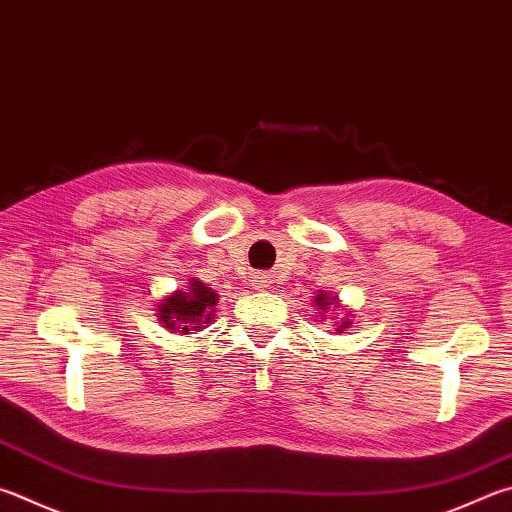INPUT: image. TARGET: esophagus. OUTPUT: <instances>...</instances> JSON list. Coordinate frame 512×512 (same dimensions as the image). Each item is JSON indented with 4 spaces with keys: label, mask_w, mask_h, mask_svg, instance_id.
Masks as SVG:
<instances>
[{
    "label": "esophagus",
    "mask_w": 512,
    "mask_h": 512,
    "mask_svg": "<svg viewBox=\"0 0 512 512\" xmlns=\"http://www.w3.org/2000/svg\"><path fill=\"white\" fill-rule=\"evenodd\" d=\"M266 286H268L266 275H255V277H253V288H257V291H264Z\"/></svg>",
    "instance_id": "esophagus-1"
}]
</instances>
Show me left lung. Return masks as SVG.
<instances>
[{"instance_id": "obj_1", "label": "left lung", "mask_w": 512, "mask_h": 512, "mask_svg": "<svg viewBox=\"0 0 512 512\" xmlns=\"http://www.w3.org/2000/svg\"><path fill=\"white\" fill-rule=\"evenodd\" d=\"M336 304H338V297H331L329 293H318V295H315V306H318L320 313H324V311L329 309V306H336ZM347 327H349V320H342L338 324L336 331H345Z\"/></svg>"}]
</instances>
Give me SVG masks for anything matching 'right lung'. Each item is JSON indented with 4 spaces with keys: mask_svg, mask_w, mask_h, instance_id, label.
I'll return each mask as SVG.
<instances>
[{
    "mask_svg": "<svg viewBox=\"0 0 512 512\" xmlns=\"http://www.w3.org/2000/svg\"><path fill=\"white\" fill-rule=\"evenodd\" d=\"M217 302L219 295L215 288H210L199 280H192L183 291H174L172 295H167L165 300H161L159 309H156L159 313L156 315H159L165 329L192 333L212 324Z\"/></svg>",
    "mask_w": 512,
    "mask_h": 512,
    "instance_id": "add662e5",
    "label": "right lung"
}]
</instances>
